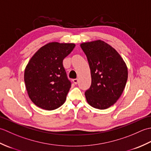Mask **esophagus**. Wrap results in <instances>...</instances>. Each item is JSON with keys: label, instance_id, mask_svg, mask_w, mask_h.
Listing matches in <instances>:
<instances>
[{"label": "esophagus", "instance_id": "1", "mask_svg": "<svg viewBox=\"0 0 151 151\" xmlns=\"http://www.w3.org/2000/svg\"><path fill=\"white\" fill-rule=\"evenodd\" d=\"M78 79L77 78H75V79H73V83H74V84H77V83H78Z\"/></svg>", "mask_w": 151, "mask_h": 151}]
</instances>
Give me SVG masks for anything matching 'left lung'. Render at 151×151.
<instances>
[{
    "mask_svg": "<svg viewBox=\"0 0 151 151\" xmlns=\"http://www.w3.org/2000/svg\"><path fill=\"white\" fill-rule=\"evenodd\" d=\"M91 70V84L85 92L88 104L104 110L114 105L123 92L128 69L116 50L102 40L82 43Z\"/></svg>",
    "mask_w": 151,
    "mask_h": 151,
    "instance_id": "1",
    "label": "left lung"
}]
</instances>
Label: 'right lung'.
Masks as SVG:
<instances>
[{
    "label": "right lung",
    "instance_id": "add662e5",
    "mask_svg": "<svg viewBox=\"0 0 151 151\" xmlns=\"http://www.w3.org/2000/svg\"><path fill=\"white\" fill-rule=\"evenodd\" d=\"M75 47L74 43H49L28 62L24 83L28 97L37 106L53 110L65 102L71 83L67 77L63 60Z\"/></svg>",
    "mask_w": 151,
    "mask_h": 151
}]
</instances>
